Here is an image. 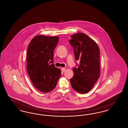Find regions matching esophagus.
<instances>
[{
	"instance_id": "esophagus-1",
	"label": "esophagus",
	"mask_w": 128,
	"mask_h": 128,
	"mask_svg": "<svg viewBox=\"0 0 128 128\" xmlns=\"http://www.w3.org/2000/svg\"><path fill=\"white\" fill-rule=\"evenodd\" d=\"M61 70L62 72H65L66 71V69L65 68H61Z\"/></svg>"
}]
</instances>
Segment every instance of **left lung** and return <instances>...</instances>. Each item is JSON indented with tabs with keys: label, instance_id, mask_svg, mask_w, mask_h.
<instances>
[{
	"label": "left lung",
	"instance_id": "1",
	"mask_svg": "<svg viewBox=\"0 0 128 128\" xmlns=\"http://www.w3.org/2000/svg\"><path fill=\"white\" fill-rule=\"evenodd\" d=\"M70 37L69 43L80 64L73 68L70 82L74 90L85 94L91 90L100 76V50L96 43L84 34L77 33Z\"/></svg>",
	"mask_w": 128,
	"mask_h": 128
}]
</instances>
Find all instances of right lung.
<instances>
[{
    "instance_id": "right-lung-1",
    "label": "right lung",
    "mask_w": 128,
    "mask_h": 128,
    "mask_svg": "<svg viewBox=\"0 0 128 128\" xmlns=\"http://www.w3.org/2000/svg\"><path fill=\"white\" fill-rule=\"evenodd\" d=\"M59 40L58 36H37L28 46L27 70L32 84L40 91L48 92L56 86L61 70L53 64L54 50Z\"/></svg>"
}]
</instances>
